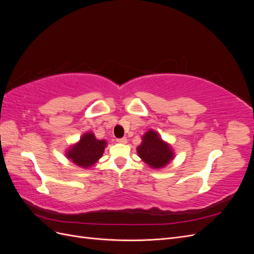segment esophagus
<instances>
[{
    "label": "esophagus",
    "instance_id": "esophagus-1",
    "mask_svg": "<svg viewBox=\"0 0 254 254\" xmlns=\"http://www.w3.org/2000/svg\"><path fill=\"white\" fill-rule=\"evenodd\" d=\"M118 143H122V144H126L127 143V139L126 137H121V139H118L117 140Z\"/></svg>",
    "mask_w": 254,
    "mask_h": 254
}]
</instances>
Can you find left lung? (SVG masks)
Instances as JSON below:
<instances>
[{"mask_svg":"<svg viewBox=\"0 0 254 254\" xmlns=\"http://www.w3.org/2000/svg\"><path fill=\"white\" fill-rule=\"evenodd\" d=\"M136 151L143 162L151 168H162L174 159L171 145L164 142L153 130H148L142 136V143L136 147Z\"/></svg>","mask_w":254,"mask_h":254,"instance_id":"8db88e82","label":"left lung"}]
</instances>
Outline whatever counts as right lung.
Returning a JSON list of instances; mask_svg holds the SVG:
<instances>
[{
  "mask_svg": "<svg viewBox=\"0 0 254 254\" xmlns=\"http://www.w3.org/2000/svg\"><path fill=\"white\" fill-rule=\"evenodd\" d=\"M107 142L97 140L92 132H86L80 140L66 150V158L82 168L94 165L102 158Z\"/></svg>",
  "mask_w": 254,
  "mask_h": 254,
  "instance_id": "right-lung-1",
  "label": "right lung"
}]
</instances>
